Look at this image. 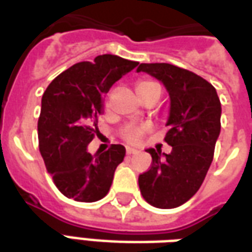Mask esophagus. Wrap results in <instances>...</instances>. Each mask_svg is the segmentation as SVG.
<instances>
[{
	"instance_id": "obj_1",
	"label": "esophagus",
	"mask_w": 252,
	"mask_h": 252,
	"mask_svg": "<svg viewBox=\"0 0 252 252\" xmlns=\"http://www.w3.org/2000/svg\"><path fill=\"white\" fill-rule=\"evenodd\" d=\"M126 154H128V155L137 154V150H135V148H132V147H126Z\"/></svg>"
}]
</instances>
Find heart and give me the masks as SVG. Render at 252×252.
Wrapping results in <instances>:
<instances>
[{"label":"heart","instance_id":"heart-1","mask_svg":"<svg viewBox=\"0 0 252 252\" xmlns=\"http://www.w3.org/2000/svg\"><path fill=\"white\" fill-rule=\"evenodd\" d=\"M150 89H160L158 83L155 82H150V81H142V82H139L136 85V90L137 93H142V92H147ZM143 131H144V128L142 126H128L123 131V137L128 140V142L135 143L137 142L140 136H142Z\"/></svg>","mask_w":252,"mask_h":252}]
</instances>
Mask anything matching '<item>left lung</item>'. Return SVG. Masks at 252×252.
<instances>
[{
    "instance_id": "left-lung-1",
    "label": "left lung",
    "mask_w": 252,
    "mask_h": 252,
    "mask_svg": "<svg viewBox=\"0 0 252 252\" xmlns=\"http://www.w3.org/2000/svg\"><path fill=\"white\" fill-rule=\"evenodd\" d=\"M136 71L157 78L169 93L164 142L173 147L170 154L148 148L153 163L139 175V188L153 206L177 208L190 200L205 180L220 135L221 104L216 89L189 70L170 63H140Z\"/></svg>"
}]
</instances>
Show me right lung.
<instances>
[{"label":"right lung","mask_w":252,"mask_h":252,"mask_svg":"<svg viewBox=\"0 0 252 252\" xmlns=\"http://www.w3.org/2000/svg\"><path fill=\"white\" fill-rule=\"evenodd\" d=\"M137 64L117 55H98L94 62L77 63L59 74L43 94L39 150L55 185L67 198L94 202L108 194L126 148L113 144L93 157L88 146L98 133L104 95Z\"/></svg>","instance_id":"add662e5"}]
</instances>
